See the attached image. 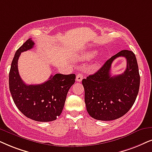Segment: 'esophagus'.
<instances>
[{"label": "esophagus", "mask_w": 152, "mask_h": 152, "mask_svg": "<svg viewBox=\"0 0 152 152\" xmlns=\"http://www.w3.org/2000/svg\"><path fill=\"white\" fill-rule=\"evenodd\" d=\"M82 79H83V74L79 73V74H78L77 76H76V80L78 82H80L82 80Z\"/></svg>", "instance_id": "1"}]
</instances>
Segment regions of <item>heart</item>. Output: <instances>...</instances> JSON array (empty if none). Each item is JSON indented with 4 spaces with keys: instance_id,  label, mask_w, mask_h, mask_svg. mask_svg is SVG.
I'll use <instances>...</instances> for the list:
<instances>
[{
    "instance_id": "1",
    "label": "heart",
    "mask_w": 152,
    "mask_h": 152,
    "mask_svg": "<svg viewBox=\"0 0 152 152\" xmlns=\"http://www.w3.org/2000/svg\"><path fill=\"white\" fill-rule=\"evenodd\" d=\"M97 52L95 51H88L80 53L78 56V59L82 61H88L92 59L97 55Z\"/></svg>"
}]
</instances>
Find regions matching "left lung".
<instances>
[{"label": "left lung", "instance_id": "1", "mask_svg": "<svg viewBox=\"0 0 152 152\" xmlns=\"http://www.w3.org/2000/svg\"><path fill=\"white\" fill-rule=\"evenodd\" d=\"M124 56L127 67L121 75L111 77V64ZM140 77L137 59L132 51L124 50L109 59L99 69L82 80L88 113L97 120L112 121L131 108L139 92Z\"/></svg>", "mask_w": 152, "mask_h": 152}]
</instances>
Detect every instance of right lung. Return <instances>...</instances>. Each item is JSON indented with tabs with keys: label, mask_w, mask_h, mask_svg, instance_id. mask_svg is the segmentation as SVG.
Returning a JSON list of instances; mask_svg holds the SVG:
<instances>
[{
	"label": "right lung",
	"mask_w": 152,
	"mask_h": 152,
	"mask_svg": "<svg viewBox=\"0 0 152 152\" xmlns=\"http://www.w3.org/2000/svg\"><path fill=\"white\" fill-rule=\"evenodd\" d=\"M34 45L29 38L15 53L9 73L10 91L15 105L24 116L36 121H53L62 113L76 75L56 74L42 84L26 85L19 74L17 62L20 54Z\"/></svg>",
	"instance_id": "add662e5"
}]
</instances>
